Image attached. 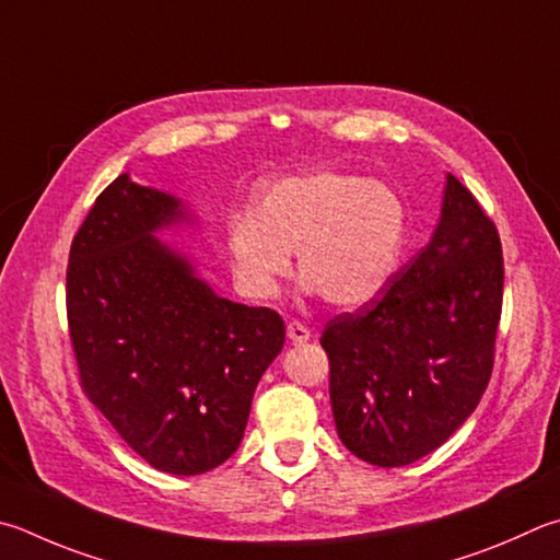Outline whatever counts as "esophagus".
Returning a JSON list of instances; mask_svg holds the SVG:
<instances>
[{"label":"esophagus","instance_id":"1","mask_svg":"<svg viewBox=\"0 0 560 560\" xmlns=\"http://www.w3.org/2000/svg\"><path fill=\"white\" fill-rule=\"evenodd\" d=\"M287 332H289V340L291 342H308L311 340V330L303 323H299V320H289Z\"/></svg>","mask_w":560,"mask_h":560}]
</instances>
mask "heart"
<instances>
[{"instance_id":"1","label":"heart","mask_w":560,"mask_h":560,"mask_svg":"<svg viewBox=\"0 0 560 560\" xmlns=\"http://www.w3.org/2000/svg\"><path fill=\"white\" fill-rule=\"evenodd\" d=\"M406 240L401 198L377 180L315 171L273 183L257 208L228 222V252L242 287L267 299L299 257L301 279L338 308H358L386 287Z\"/></svg>"}]
</instances>
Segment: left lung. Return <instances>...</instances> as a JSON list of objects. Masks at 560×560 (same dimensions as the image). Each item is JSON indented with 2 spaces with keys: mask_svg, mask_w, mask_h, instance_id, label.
<instances>
[{
  "mask_svg": "<svg viewBox=\"0 0 560 560\" xmlns=\"http://www.w3.org/2000/svg\"><path fill=\"white\" fill-rule=\"evenodd\" d=\"M502 289L500 232L448 174L429 245L380 296L325 323L320 345L345 448L399 467L460 429L490 382Z\"/></svg>",
  "mask_w": 560,
  "mask_h": 560,
  "instance_id": "obj_1",
  "label": "left lung"
}]
</instances>
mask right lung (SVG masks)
I'll use <instances>...</instances> for the list:
<instances>
[{
    "mask_svg": "<svg viewBox=\"0 0 560 560\" xmlns=\"http://www.w3.org/2000/svg\"><path fill=\"white\" fill-rule=\"evenodd\" d=\"M180 218L174 196L112 180L70 245L66 311L80 386L112 429L156 470L200 475L237 451L287 328L154 237Z\"/></svg>",
    "mask_w": 560,
    "mask_h": 560,
    "instance_id": "obj_1",
    "label": "right lung"
}]
</instances>
